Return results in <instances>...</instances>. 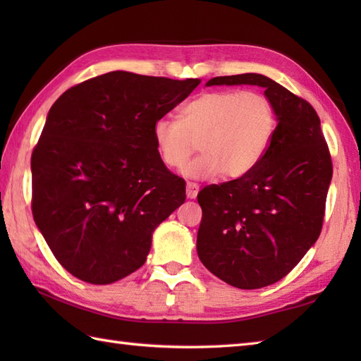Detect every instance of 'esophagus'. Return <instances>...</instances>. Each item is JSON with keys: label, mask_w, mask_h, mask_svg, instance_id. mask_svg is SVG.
<instances>
[{"label": "esophagus", "mask_w": 361, "mask_h": 361, "mask_svg": "<svg viewBox=\"0 0 361 361\" xmlns=\"http://www.w3.org/2000/svg\"><path fill=\"white\" fill-rule=\"evenodd\" d=\"M198 185H195V183H188L186 185V195H188V198H190V200H192V198H195L197 197V194H198Z\"/></svg>", "instance_id": "esophagus-1"}]
</instances>
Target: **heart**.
<instances>
[{"mask_svg": "<svg viewBox=\"0 0 361 361\" xmlns=\"http://www.w3.org/2000/svg\"><path fill=\"white\" fill-rule=\"evenodd\" d=\"M278 127L273 102L259 91L217 90L197 96L181 109L180 119L163 116L152 135L159 159L181 169L190 155H202L185 167L189 178L237 180L264 158Z\"/></svg>", "mask_w": 361, "mask_h": 361, "instance_id": "b5f03b06", "label": "heart"}]
</instances>
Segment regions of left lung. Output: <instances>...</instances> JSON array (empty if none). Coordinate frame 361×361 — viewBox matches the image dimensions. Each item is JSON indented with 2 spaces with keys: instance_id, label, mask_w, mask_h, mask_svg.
Listing matches in <instances>:
<instances>
[{
  "instance_id": "left-lung-1",
  "label": "left lung",
  "mask_w": 361,
  "mask_h": 361,
  "mask_svg": "<svg viewBox=\"0 0 361 361\" xmlns=\"http://www.w3.org/2000/svg\"><path fill=\"white\" fill-rule=\"evenodd\" d=\"M206 85H257L274 105L278 127L259 164L242 178L203 188L197 234L202 264L237 288L287 276L323 228L332 159L315 109L262 74L221 75Z\"/></svg>"
}]
</instances>
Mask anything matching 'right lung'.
Segmentation results:
<instances>
[{
    "label": "right lung",
    "mask_w": 361,
    "mask_h": 361,
    "mask_svg": "<svg viewBox=\"0 0 361 361\" xmlns=\"http://www.w3.org/2000/svg\"><path fill=\"white\" fill-rule=\"evenodd\" d=\"M111 71L71 87L30 158L32 216L66 271L96 286L144 265L155 228L186 200L159 159L152 127L198 87Z\"/></svg>",
    "instance_id": "obj_1"
}]
</instances>
